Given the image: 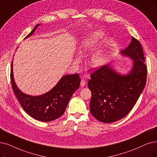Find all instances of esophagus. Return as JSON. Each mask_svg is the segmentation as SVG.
I'll use <instances>...</instances> for the list:
<instances>
[{
  "mask_svg": "<svg viewBox=\"0 0 157 157\" xmlns=\"http://www.w3.org/2000/svg\"><path fill=\"white\" fill-rule=\"evenodd\" d=\"M85 85H86V81H85V80L82 79V80H81V82H80V86H82V87H84Z\"/></svg>",
  "mask_w": 157,
  "mask_h": 157,
  "instance_id": "1",
  "label": "esophagus"
}]
</instances>
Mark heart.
<instances>
[{
	"label": "heart",
	"instance_id": "b5f03b06",
	"mask_svg": "<svg viewBox=\"0 0 157 157\" xmlns=\"http://www.w3.org/2000/svg\"><path fill=\"white\" fill-rule=\"evenodd\" d=\"M102 33L101 31H96L88 36L86 37L81 44L80 52H85L91 50L99 41L102 37ZM104 61V55L102 51L99 50V51H97L92 54L89 59V64L91 66L96 67L102 65Z\"/></svg>",
	"mask_w": 157,
	"mask_h": 157
}]
</instances>
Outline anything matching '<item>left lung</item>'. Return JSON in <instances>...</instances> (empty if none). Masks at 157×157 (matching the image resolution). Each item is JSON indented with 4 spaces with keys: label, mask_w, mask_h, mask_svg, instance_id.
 I'll return each mask as SVG.
<instances>
[{
    "label": "left lung",
    "mask_w": 157,
    "mask_h": 157,
    "mask_svg": "<svg viewBox=\"0 0 157 157\" xmlns=\"http://www.w3.org/2000/svg\"><path fill=\"white\" fill-rule=\"evenodd\" d=\"M121 53L133 60V66L128 75L118 74L107 64L91 73L87 82L91 91L90 111L104 123L115 122L126 116L146 83L147 66L140 42L132 36L130 44Z\"/></svg>",
    "instance_id": "obj_1"
}]
</instances>
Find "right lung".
I'll list each match as a JSON object with an SVG mask.
<instances>
[{
    "label": "right lung",
    "mask_w": 157,
    "mask_h": 157,
    "mask_svg": "<svg viewBox=\"0 0 157 157\" xmlns=\"http://www.w3.org/2000/svg\"><path fill=\"white\" fill-rule=\"evenodd\" d=\"M40 24H37L26 36L32 35ZM10 78L13 92L23 109L32 118L41 122H50L57 119L64 113L73 94L80 87L79 74L65 75L53 88L40 96H31L18 88L13 78V62Z\"/></svg>",
    "instance_id": "obj_1"
}]
</instances>
